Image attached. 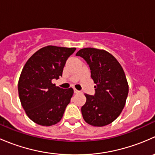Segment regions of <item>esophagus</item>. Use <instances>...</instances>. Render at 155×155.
I'll list each match as a JSON object with an SVG mask.
<instances>
[{
  "mask_svg": "<svg viewBox=\"0 0 155 155\" xmlns=\"http://www.w3.org/2000/svg\"><path fill=\"white\" fill-rule=\"evenodd\" d=\"M74 93H75V94H78V93H79V91L76 90V89H75V88H74Z\"/></svg>",
  "mask_w": 155,
  "mask_h": 155,
  "instance_id": "1",
  "label": "esophagus"
}]
</instances>
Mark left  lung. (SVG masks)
Listing matches in <instances>:
<instances>
[{"instance_id":"obj_1","label":"left lung","mask_w":155,"mask_h":155,"mask_svg":"<svg viewBox=\"0 0 155 155\" xmlns=\"http://www.w3.org/2000/svg\"><path fill=\"white\" fill-rule=\"evenodd\" d=\"M76 55L87 62L96 84L94 96L85 94L86 103L81 109L84 120L94 127L111 124L122 112L129 91L122 67L112 54L103 49L82 48Z\"/></svg>"}]
</instances>
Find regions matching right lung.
I'll return each instance as SVG.
<instances>
[{
	"instance_id": "1",
	"label": "right lung",
	"mask_w": 155,
	"mask_h": 155,
	"mask_svg": "<svg viewBox=\"0 0 155 155\" xmlns=\"http://www.w3.org/2000/svg\"><path fill=\"white\" fill-rule=\"evenodd\" d=\"M76 48L47 46L36 51L21 70L18 91L23 109L31 120L42 126L61 121L73 94L51 83L62 76L67 60Z\"/></svg>"
}]
</instances>
